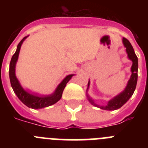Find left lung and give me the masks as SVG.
Returning a JSON list of instances; mask_svg holds the SVG:
<instances>
[{
    "instance_id": "obj_1",
    "label": "left lung",
    "mask_w": 148,
    "mask_h": 148,
    "mask_svg": "<svg viewBox=\"0 0 148 148\" xmlns=\"http://www.w3.org/2000/svg\"><path fill=\"white\" fill-rule=\"evenodd\" d=\"M122 42L125 47L126 48V53L127 54V58L132 61L133 64L131 66V75L130 78L127 84L126 87L122 92H120L117 95H116L113 99L108 101V104L106 105H99L95 102V101L90 97V95L87 93V99L90 101L91 104H92L95 107L100 108V109L104 110H118L121 108L125 103L133 95V92L136 90L137 84V79H138V58L136 55L135 54L134 49L132 47L131 44L127 39L123 38ZM90 79H89L88 86H87V90H88L89 87H90Z\"/></svg>"
}]
</instances>
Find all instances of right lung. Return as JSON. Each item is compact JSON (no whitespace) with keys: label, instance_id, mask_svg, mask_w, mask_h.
Here are the masks:
<instances>
[{"label":"right lung","instance_id":"right-lung-1","mask_svg":"<svg viewBox=\"0 0 148 148\" xmlns=\"http://www.w3.org/2000/svg\"><path fill=\"white\" fill-rule=\"evenodd\" d=\"M27 37L28 36H26L21 40L17 47L15 54L12 57L10 64V71H9L10 83H11L13 91L16 94L18 99L28 108H32V109H41L44 108H47L49 106L53 105L56 102H58L61 99L63 91L66 87V84L71 79L74 74L66 75L63 79L62 82L58 84V87H56L54 92L50 95H38L35 92H29L27 90H24L23 87L21 85L20 82L15 75V66H16V63L18 61V56H19L22 44Z\"/></svg>","mask_w":148,"mask_h":148}]
</instances>
